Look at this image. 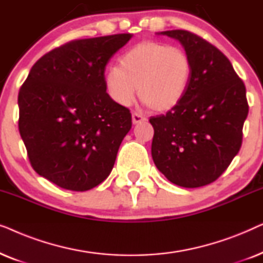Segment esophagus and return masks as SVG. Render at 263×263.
<instances>
[{
	"label": "esophagus",
	"mask_w": 263,
	"mask_h": 263,
	"mask_svg": "<svg viewBox=\"0 0 263 263\" xmlns=\"http://www.w3.org/2000/svg\"><path fill=\"white\" fill-rule=\"evenodd\" d=\"M132 118H133V123L134 124H139L141 123V122H146V117H143L142 115H140L138 112H133Z\"/></svg>",
	"instance_id": "1"
}]
</instances>
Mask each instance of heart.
<instances>
[{
    "instance_id": "1",
    "label": "heart",
    "mask_w": 263,
    "mask_h": 263,
    "mask_svg": "<svg viewBox=\"0 0 263 263\" xmlns=\"http://www.w3.org/2000/svg\"><path fill=\"white\" fill-rule=\"evenodd\" d=\"M193 63L185 50L158 41L139 43L104 75L107 96L120 106H129L139 96L157 111L178 105L188 91Z\"/></svg>"
}]
</instances>
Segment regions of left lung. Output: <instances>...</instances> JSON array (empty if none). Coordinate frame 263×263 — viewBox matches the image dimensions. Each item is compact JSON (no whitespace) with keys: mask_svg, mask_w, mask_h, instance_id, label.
<instances>
[{"mask_svg":"<svg viewBox=\"0 0 263 263\" xmlns=\"http://www.w3.org/2000/svg\"><path fill=\"white\" fill-rule=\"evenodd\" d=\"M159 34L181 43L193 63L184 98L165 115L151 117L152 158L168 181L199 188L220 177L242 146L247 92L220 50L185 30Z\"/></svg>","mask_w":263,"mask_h":263,"instance_id":"obj_1","label":"left lung"}]
</instances>
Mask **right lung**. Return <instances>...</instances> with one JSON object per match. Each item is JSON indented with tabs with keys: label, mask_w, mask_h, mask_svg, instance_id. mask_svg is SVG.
<instances>
[{
	"label": "right lung",
	"mask_w": 263,
	"mask_h": 263,
	"mask_svg": "<svg viewBox=\"0 0 263 263\" xmlns=\"http://www.w3.org/2000/svg\"><path fill=\"white\" fill-rule=\"evenodd\" d=\"M132 35L67 43L41 57L21 86L19 132L28 159L61 188L89 190L112 170L132 114L107 96L104 73Z\"/></svg>",
	"instance_id": "right-lung-1"
}]
</instances>
